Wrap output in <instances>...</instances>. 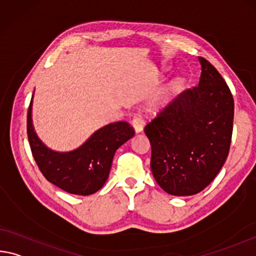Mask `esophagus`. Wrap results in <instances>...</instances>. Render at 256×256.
I'll use <instances>...</instances> for the list:
<instances>
[{
  "label": "esophagus",
  "mask_w": 256,
  "mask_h": 256,
  "mask_svg": "<svg viewBox=\"0 0 256 256\" xmlns=\"http://www.w3.org/2000/svg\"><path fill=\"white\" fill-rule=\"evenodd\" d=\"M132 126H133V128H134V131L136 133H139V132L142 131L144 126V122L142 120V117L139 116V115H136L134 117H133Z\"/></svg>",
  "instance_id": "1"
}]
</instances>
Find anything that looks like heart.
Wrapping results in <instances>:
<instances>
[{
	"instance_id": "heart-1",
	"label": "heart",
	"mask_w": 256,
	"mask_h": 256,
	"mask_svg": "<svg viewBox=\"0 0 256 256\" xmlns=\"http://www.w3.org/2000/svg\"><path fill=\"white\" fill-rule=\"evenodd\" d=\"M179 85H180V82H176V83L173 84V88H176V86H179Z\"/></svg>"
}]
</instances>
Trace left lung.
Masks as SVG:
<instances>
[{
  "label": "left lung",
  "mask_w": 256,
  "mask_h": 256,
  "mask_svg": "<svg viewBox=\"0 0 256 256\" xmlns=\"http://www.w3.org/2000/svg\"><path fill=\"white\" fill-rule=\"evenodd\" d=\"M197 86L180 93L146 125L152 144V176L173 196L204 190L228 157L234 124V98L226 80L208 60L198 56Z\"/></svg>",
  "instance_id": "obj_1"
}]
</instances>
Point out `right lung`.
Returning a JSON list of instances; mask_svg holds the SVG:
<instances>
[{"instance_id": "1", "label": "right lung", "mask_w": 256, "mask_h": 256, "mask_svg": "<svg viewBox=\"0 0 256 256\" xmlns=\"http://www.w3.org/2000/svg\"><path fill=\"white\" fill-rule=\"evenodd\" d=\"M34 96V94H33ZM32 96L27 115V134L32 154L44 178L64 192L88 196L106 184L116 150L134 136L128 122L120 120L99 128L75 150L67 152L48 148L34 131Z\"/></svg>"}]
</instances>
